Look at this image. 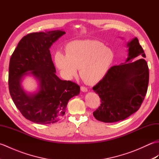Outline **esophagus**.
<instances>
[{"mask_svg": "<svg viewBox=\"0 0 159 159\" xmlns=\"http://www.w3.org/2000/svg\"><path fill=\"white\" fill-rule=\"evenodd\" d=\"M80 90H81L83 92H87V88L85 87H84V86H81V87H80Z\"/></svg>", "mask_w": 159, "mask_h": 159, "instance_id": "34e87169", "label": "esophagus"}]
</instances>
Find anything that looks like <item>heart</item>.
Returning <instances> with one entry per match:
<instances>
[{
	"label": "heart",
	"instance_id": "1",
	"mask_svg": "<svg viewBox=\"0 0 159 159\" xmlns=\"http://www.w3.org/2000/svg\"><path fill=\"white\" fill-rule=\"evenodd\" d=\"M114 57L113 50L98 40H77L66 46V54L57 52L55 62L67 79H72L80 68V77L92 85L106 76Z\"/></svg>",
	"mask_w": 159,
	"mask_h": 159
}]
</instances>
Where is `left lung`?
Segmentation results:
<instances>
[{"label":"left lung","mask_w":159,"mask_h":159,"mask_svg":"<svg viewBox=\"0 0 159 159\" xmlns=\"http://www.w3.org/2000/svg\"><path fill=\"white\" fill-rule=\"evenodd\" d=\"M128 57L124 63L111 67L100 81L93 87L101 100L100 106L93 113L97 120L113 123L123 120L139 109L147 93L149 70L139 40L127 43Z\"/></svg>","instance_id":"obj_1"}]
</instances>
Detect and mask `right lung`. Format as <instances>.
Here are the masks:
<instances>
[{
    "mask_svg": "<svg viewBox=\"0 0 159 159\" xmlns=\"http://www.w3.org/2000/svg\"><path fill=\"white\" fill-rule=\"evenodd\" d=\"M65 31L32 33L23 37L13 52L9 67V89L18 109L26 119L39 124H53L65 114L70 98L79 95L80 87L56 75L50 48ZM31 75L38 89L28 93L21 83Z\"/></svg>",
    "mask_w": 159,
    "mask_h": 159,
    "instance_id": "add662e5",
    "label": "right lung"
}]
</instances>
